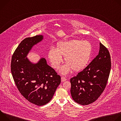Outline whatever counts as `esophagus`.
<instances>
[{
  "label": "esophagus",
  "mask_w": 121,
  "mask_h": 121,
  "mask_svg": "<svg viewBox=\"0 0 121 121\" xmlns=\"http://www.w3.org/2000/svg\"><path fill=\"white\" fill-rule=\"evenodd\" d=\"M66 80V79L65 77H61V81L62 82H64V81H65Z\"/></svg>",
  "instance_id": "esophagus-1"
}]
</instances>
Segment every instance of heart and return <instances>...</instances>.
<instances>
[{"instance_id": "b5f03b06", "label": "heart", "mask_w": 121, "mask_h": 121, "mask_svg": "<svg viewBox=\"0 0 121 121\" xmlns=\"http://www.w3.org/2000/svg\"><path fill=\"white\" fill-rule=\"evenodd\" d=\"M92 52V46L87 41L72 40L58 43L55 48H51L48 57L55 68H58L64 56L66 64L60 69V72L66 75L71 70L79 71L84 69L90 61Z\"/></svg>"}]
</instances>
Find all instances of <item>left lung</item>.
<instances>
[{"instance_id":"left-lung-1","label":"left lung","mask_w":121,"mask_h":121,"mask_svg":"<svg viewBox=\"0 0 121 121\" xmlns=\"http://www.w3.org/2000/svg\"><path fill=\"white\" fill-rule=\"evenodd\" d=\"M111 68L109 52L100 43L98 56L83 71L70 79V92L73 100L83 105L97 100L105 88Z\"/></svg>"}]
</instances>
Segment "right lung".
Returning a JSON list of instances; mask_svg holds the SVG:
<instances>
[{
  "label": "right lung",
  "mask_w": 121,
  "mask_h": 121,
  "mask_svg": "<svg viewBox=\"0 0 121 121\" xmlns=\"http://www.w3.org/2000/svg\"><path fill=\"white\" fill-rule=\"evenodd\" d=\"M43 39L42 35L24 39L15 50L11 62V71L17 88L26 99L38 106L51 100L61 83L60 76L47 65L45 58L33 63L27 57L32 47Z\"/></svg>",
  "instance_id": "obj_1"
}]
</instances>
